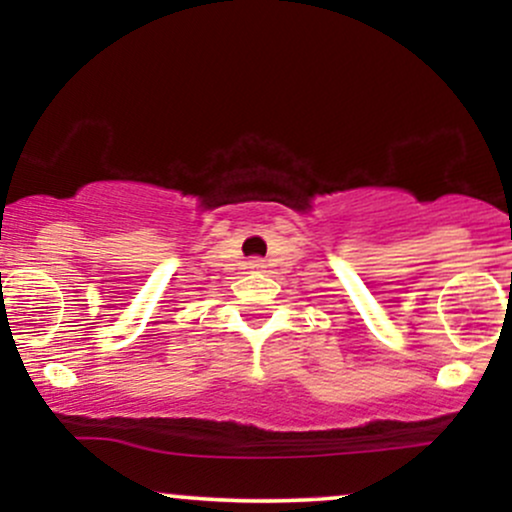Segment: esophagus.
Segmentation results:
<instances>
[{
    "mask_svg": "<svg viewBox=\"0 0 512 512\" xmlns=\"http://www.w3.org/2000/svg\"><path fill=\"white\" fill-rule=\"evenodd\" d=\"M248 267L252 269V272H262V269L267 267V264H264V260H260V257H252V260L248 262Z\"/></svg>",
    "mask_w": 512,
    "mask_h": 512,
    "instance_id": "34e87169",
    "label": "esophagus"
}]
</instances>
